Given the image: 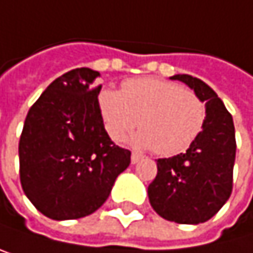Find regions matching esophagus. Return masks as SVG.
Returning <instances> with one entry per match:
<instances>
[{"mask_svg":"<svg viewBox=\"0 0 253 253\" xmlns=\"http://www.w3.org/2000/svg\"><path fill=\"white\" fill-rule=\"evenodd\" d=\"M142 160V154H139V153H132L131 154V163L134 165V163H137V162H140Z\"/></svg>","mask_w":253,"mask_h":253,"instance_id":"esophagus-1","label":"esophagus"}]
</instances>
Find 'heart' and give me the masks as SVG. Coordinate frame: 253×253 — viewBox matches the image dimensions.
Instances as JSON below:
<instances>
[{
    "instance_id": "1",
    "label": "heart",
    "mask_w": 253,
    "mask_h": 253,
    "mask_svg": "<svg viewBox=\"0 0 253 253\" xmlns=\"http://www.w3.org/2000/svg\"><path fill=\"white\" fill-rule=\"evenodd\" d=\"M97 105L113 140H124L139 121L142 131L134 136V145L167 157L186 151L206 122V105L199 96L162 79L126 81L121 93L104 88Z\"/></svg>"
}]
</instances>
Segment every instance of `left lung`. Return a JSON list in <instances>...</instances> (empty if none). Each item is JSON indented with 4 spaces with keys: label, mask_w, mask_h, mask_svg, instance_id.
Listing matches in <instances>:
<instances>
[{
    "label": "left lung",
    "mask_w": 253,
    "mask_h": 253,
    "mask_svg": "<svg viewBox=\"0 0 253 253\" xmlns=\"http://www.w3.org/2000/svg\"><path fill=\"white\" fill-rule=\"evenodd\" d=\"M171 79L185 82L205 102L206 122L186 153L157 160V175L148 186V197L162 218L199 224L214 217L231 197L235 128L231 113L208 84L189 75Z\"/></svg>",
    "instance_id": "1"
}]
</instances>
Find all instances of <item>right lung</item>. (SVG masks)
Instances as JSON below:
<instances>
[{
	"label": "right lung",
	"mask_w": 253,
	"mask_h": 253,
	"mask_svg": "<svg viewBox=\"0 0 253 253\" xmlns=\"http://www.w3.org/2000/svg\"><path fill=\"white\" fill-rule=\"evenodd\" d=\"M99 72L75 68L54 79L27 113L19 178L27 199L51 220H75L105 203L131 162L104 126L94 86Z\"/></svg>",
	"instance_id": "obj_1"
}]
</instances>
